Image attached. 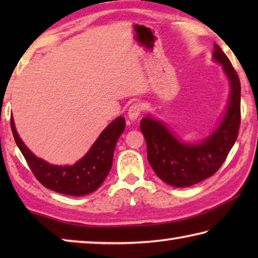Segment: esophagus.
<instances>
[{
    "instance_id": "34e87169",
    "label": "esophagus",
    "mask_w": 258,
    "mask_h": 258,
    "mask_svg": "<svg viewBox=\"0 0 258 258\" xmlns=\"http://www.w3.org/2000/svg\"><path fill=\"white\" fill-rule=\"evenodd\" d=\"M142 110H143V106L141 103H140V102L133 103L128 109V112H127L128 113V118L131 120L138 119V117L140 116V113L142 112Z\"/></svg>"
}]
</instances>
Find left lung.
I'll return each mask as SVG.
<instances>
[{
  "mask_svg": "<svg viewBox=\"0 0 258 258\" xmlns=\"http://www.w3.org/2000/svg\"><path fill=\"white\" fill-rule=\"evenodd\" d=\"M213 58L223 66L231 85L224 118L213 134L203 142L190 145L181 142L161 121L151 117L142 118L140 124L147 142L148 160L158 177L169 185L190 186L214 175L225 161L238 138L241 118L239 76L217 44H214Z\"/></svg>",
  "mask_w": 258,
  "mask_h": 258,
  "instance_id": "left-lung-1",
  "label": "left lung"
}]
</instances>
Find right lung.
<instances>
[{
	"instance_id": "1",
	"label": "right lung",
	"mask_w": 258,
	"mask_h": 258,
	"mask_svg": "<svg viewBox=\"0 0 258 258\" xmlns=\"http://www.w3.org/2000/svg\"><path fill=\"white\" fill-rule=\"evenodd\" d=\"M11 130L30 171L41 184L62 195L84 196L97 190L110 172L117 140L125 130V119L118 117L109 124L89 152L73 166H55L37 158L21 141L12 117Z\"/></svg>"
}]
</instances>
